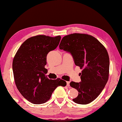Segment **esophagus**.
<instances>
[{"instance_id":"1","label":"esophagus","mask_w":122,"mask_h":122,"mask_svg":"<svg viewBox=\"0 0 122 122\" xmlns=\"http://www.w3.org/2000/svg\"><path fill=\"white\" fill-rule=\"evenodd\" d=\"M66 86L68 87L70 86V81H66Z\"/></svg>"}]
</instances>
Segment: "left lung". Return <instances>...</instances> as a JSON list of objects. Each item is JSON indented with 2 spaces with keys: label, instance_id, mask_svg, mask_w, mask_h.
<instances>
[{
  "label": "left lung",
  "instance_id": "1",
  "mask_svg": "<svg viewBox=\"0 0 122 122\" xmlns=\"http://www.w3.org/2000/svg\"><path fill=\"white\" fill-rule=\"evenodd\" d=\"M59 48L70 52L76 65L82 69L79 73L81 82L70 83L79 92L73 101L89 104L99 96L108 80L109 59L106 48L92 36L80 33L64 36Z\"/></svg>",
  "mask_w": 122,
  "mask_h": 122
}]
</instances>
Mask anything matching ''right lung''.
<instances>
[{"label": "right lung", "instance_id": "add662e5", "mask_svg": "<svg viewBox=\"0 0 122 122\" xmlns=\"http://www.w3.org/2000/svg\"><path fill=\"white\" fill-rule=\"evenodd\" d=\"M60 40V35L31 37L21 45L14 56L13 70L16 86L22 96L31 103H45L57 87L66 85L60 78L52 80L45 76L47 54L56 48Z\"/></svg>", "mask_w": 122, "mask_h": 122}]
</instances>
